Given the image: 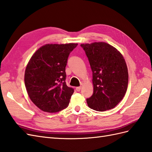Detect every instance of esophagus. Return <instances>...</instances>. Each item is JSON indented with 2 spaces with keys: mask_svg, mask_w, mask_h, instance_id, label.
Wrapping results in <instances>:
<instances>
[{
  "mask_svg": "<svg viewBox=\"0 0 152 152\" xmlns=\"http://www.w3.org/2000/svg\"><path fill=\"white\" fill-rule=\"evenodd\" d=\"M81 88V87H76V91L79 92V91H80Z\"/></svg>",
  "mask_w": 152,
  "mask_h": 152,
  "instance_id": "1",
  "label": "esophagus"
}]
</instances>
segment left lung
Returning <instances> with one entry per match:
<instances>
[{"label": "left lung", "instance_id": "8db88e82", "mask_svg": "<svg viewBox=\"0 0 152 152\" xmlns=\"http://www.w3.org/2000/svg\"><path fill=\"white\" fill-rule=\"evenodd\" d=\"M88 58L92 72L94 92L87 99L88 106L96 111L114 108L126 94L128 68L123 55L105 42L80 45Z\"/></svg>", "mask_w": 152, "mask_h": 152}]
</instances>
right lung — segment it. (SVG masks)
<instances>
[{"label":"right lung","instance_id":"1","mask_svg":"<svg viewBox=\"0 0 152 152\" xmlns=\"http://www.w3.org/2000/svg\"><path fill=\"white\" fill-rule=\"evenodd\" d=\"M77 44H46L33 54L25 71L24 82L31 100L44 112L66 108L74 89L66 85L65 67Z\"/></svg>","mask_w":152,"mask_h":152}]
</instances>
